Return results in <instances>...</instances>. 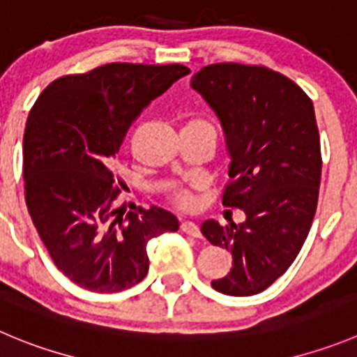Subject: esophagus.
Wrapping results in <instances>:
<instances>
[{"label":"esophagus","instance_id":"esophagus-1","mask_svg":"<svg viewBox=\"0 0 357 357\" xmlns=\"http://www.w3.org/2000/svg\"><path fill=\"white\" fill-rule=\"evenodd\" d=\"M181 231L188 236H194V238H199V236H201V229H199V225L195 224V222H190V220L181 222Z\"/></svg>","mask_w":357,"mask_h":357}]
</instances>
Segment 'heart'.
I'll list each match as a JSON object with an SVG mask.
<instances>
[{"label": "heart", "mask_w": 357, "mask_h": 357, "mask_svg": "<svg viewBox=\"0 0 357 357\" xmlns=\"http://www.w3.org/2000/svg\"><path fill=\"white\" fill-rule=\"evenodd\" d=\"M174 202L178 206H181V208H188L192 202H194V199H192V195L188 194V192H185V190H178V192H174Z\"/></svg>", "instance_id": "b5f03b06"}]
</instances>
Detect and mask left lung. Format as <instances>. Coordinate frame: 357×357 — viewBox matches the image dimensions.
<instances>
[{
    "mask_svg": "<svg viewBox=\"0 0 357 357\" xmlns=\"http://www.w3.org/2000/svg\"><path fill=\"white\" fill-rule=\"evenodd\" d=\"M190 86L218 116L231 156L222 204L246 220L201 232L232 254V268L215 291L254 296L284 275L308 236L321 186V139L314 103L296 82L266 66L216 63Z\"/></svg>",
    "mask_w": 357,
    "mask_h": 357,
    "instance_id": "1",
    "label": "left lung"
}]
</instances>
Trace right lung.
<instances>
[{
    "label": "right lung",
    "mask_w": 357,
    "mask_h": 357,
    "mask_svg": "<svg viewBox=\"0 0 357 357\" xmlns=\"http://www.w3.org/2000/svg\"><path fill=\"white\" fill-rule=\"evenodd\" d=\"M188 73L109 63L56 79L33 105L22 139L26 206L56 268L79 287H133L148 275L149 239L179 229L156 206L128 204L125 215L111 169L133 119Z\"/></svg>",
    "instance_id": "right-lung-1"
}]
</instances>
